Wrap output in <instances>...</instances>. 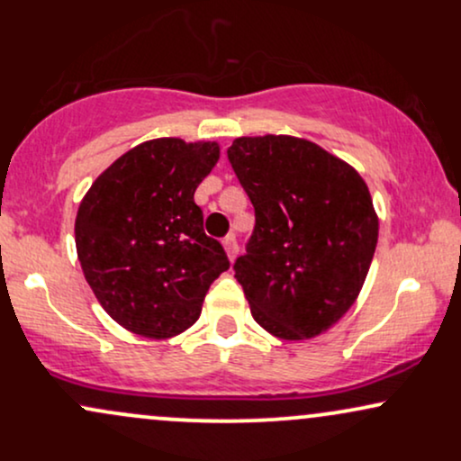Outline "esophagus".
Listing matches in <instances>:
<instances>
[{"instance_id": "obj_1", "label": "esophagus", "mask_w": 461, "mask_h": 461, "mask_svg": "<svg viewBox=\"0 0 461 461\" xmlns=\"http://www.w3.org/2000/svg\"><path fill=\"white\" fill-rule=\"evenodd\" d=\"M223 247H225L227 258H230V260L234 262V258H236V253H238V242H236V236H234V234L225 236V238H223Z\"/></svg>"}]
</instances>
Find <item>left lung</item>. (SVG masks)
<instances>
[{
    "label": "left lung",
    "instance_id": "left-lung-1",
    "mask_svg": "<svg viewBox=\"0 0 461 461\" xmlns=\"http://www.w3.org/2000/svg\"><path fill=\"white\" fill-rule=\"evenodd\" d=\"M227 158L256 208L234 264L253 319L282 340L321 336L356 303L373 262L379 219L366 182L297 136H240Z\"/></svg>",
    "mask_w": 461,
    "mask_h": 461
}]
</instances>
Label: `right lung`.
<instances>
[{"label":"right lung","instance_id":"add662e5","mask_svg":"<svg viewBox=\"0 0 461 461\" xmlns=\"http://www.w3.org/2000/svg\"><path fill=\"white\" fill-rule=\"evenodd\" d=\"M219 158V142L210 140L140 142L79 201L84 277L110 319L136 336L167 340L193 327L210 284L230 268L194 203Z\"/></svg>","mask_w":461,"mask_h":461}]
</instances>
